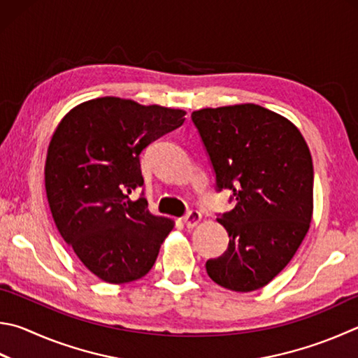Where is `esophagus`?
<instances>
[{
  "mask_svg": "<svg viewBox=\"0 0 358 358\" xmlns=\"http://www.w3.org/2000/svg\"><path fill=\"white\" fill-rule=\"evenodd\" d=\"M200 220H201V214L199 211H196V210L189 211L183 217V222H185V225L187 227V229H194V227L200 224Z\"/></svg>",
  "mask_w": 358,
  "mask_h": 358,
  "instance_id": "1",
  "label": "esophagus"
}]
</instances>
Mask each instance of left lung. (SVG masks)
<instances>
[{"label":"left lung","instance_id":"obj_1","mask_svg":"<svg viewBox=\"0 0 358 358\" xmlns=\"http://www.w3.org/2000/svg\"><path fill=\"white\" fill-rule=\"evenodd\" d=\"M216 172L236 205L217 219L229 249L206 262L213 282L238 292L263 288L285 269L313 216V161L287 117L253 103L192 113Z\"/></svg>","mask_w":358,"mask_h":358}]
</instances>
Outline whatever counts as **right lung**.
Segmentation results:
<instances>
[{
    "label": "right lung",
    "mask_w": 358,
    "mask_h": 358,
    "mask_svg": "<svg viewBox=\"0 0 358 358\" xmlns=\"http://www.w3.org/2000/svg\"><path fill=\"white\" fill-rule=\"evenodd\" d=\"M186 111L101 96L80 103L56 127L45 161L55 224L81 263L103 282L144 277L173 220L153 216L129 194L144 185L139 155L183 125Z\"/></svg>",
    "instance_id": "obj_1"
}]
</instances>
